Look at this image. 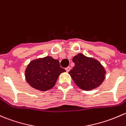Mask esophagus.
<instances>
[{
    "label": "esophagus",
    "mask_w": 126,
    "mask_h": 126,
    "mask_svg": "<svg viewBox=\"0 0 126 126\" xmlns=\"http://www.w3.org/2000/svg\"><path fill=\"white\" fill-rule=\"evenodd\" d=\"M65 69H66V72H68L70 70H71V67H67Z\"/></svg>",
    "instance_id": "esophagus-1"
}]
</instances>
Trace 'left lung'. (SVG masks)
<instances>
[{
	"label": "left lung",
	"instance_id": "1",
	"mask_svg": "<svg viewBox=\"0 0 126 126\" xmlns=\"http://www.w3.org/2000/svg\"><path fill=\"white\" fill-rule=\"evenodd\" d=\"M72 62L75 66L69 74L80 89L91 91L103 83L106 71L98 61L79 54L74 57Z\"/></svg>",
	"mask_w": 126,
	"mask_h": 126
}]
</instances>
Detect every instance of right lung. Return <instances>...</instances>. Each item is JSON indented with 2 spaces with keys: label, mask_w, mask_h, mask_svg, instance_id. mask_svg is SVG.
I'll return each instance as SVG.
<instances>
[{
  "label": "right lung",
  "mask_w": 126,
  "mask_h": 126,
  "mask_svg": "<svg viewBox=\"0 0 126 126\" xmlns=\"http://www.w3.org/2000/svg\"><path fill=\"white\" fill-rule=\"evenodd\" d=\"M65 71L58 60L47 56L30 62L25 71V77L31 87L46 91L55 86L60 74Z\"/></svg>",
  "instance_id": "obj_1"
}]
</instances>
